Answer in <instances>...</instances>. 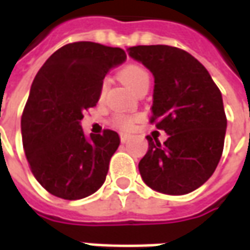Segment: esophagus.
Returning <instances> with one entry per match:
<instances>
[{
  "instance_id": "esophagus-1",
  "label": "esophagus",
  "mask_w": 250,
  "mask_h": 250,
  "mask_svg": "<svg viewBox=\"0 0 250 250\" xmlns=\"http://www.w3.org/2000/svg\"><path fill=\"white\" fill-rule=\"evenodd\" d=\"M130 139V135L128 134H125V132H120V141L125 144V142H127Z\"/></svg>"
}]
</instances>
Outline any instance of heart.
Wrapping results in <instances>:
<instances>
[{
	"mask_svg": "<svg viewBox=\"0 0 250 250\" xmlns=\"http://www.w3.org/2000/svg\"><path fill=\"white\" fill-rule=\"evenodd\" d=\"M120 79L130 87V89L137 93V90L139 87H142L144 84H149V74L139 65H127L120 71ZM108 87V82L104 81L101 84V96L105 94ZM137 123V119L135 118H128V116H118L115 119V125H118L119 128L122 130H131L132 127Z\"/></svg>",
	"mask_w": 250,
	"mask_h": 250,
	"instance_id": "b5f03b06",
	"label": "heart"
}]
</instances>
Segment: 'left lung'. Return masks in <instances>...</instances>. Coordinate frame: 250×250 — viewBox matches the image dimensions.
<instances>
[{"mask_svg":"<svg viewBox=\"0 0 250 250\" xmlns=\"http://www.w3.org/2000/svg\"><path fill=\"white\" fill-rule=\"evenodd\" d=\"M127 52L153 75L150 120L168 135L164 144L147 135L139 174L159 193L188 194L209 179L222 157L227 128L222 93L207 68L182 49L150 45Z\"/></svg>","mask_w":250,"mask_h":250,"instance_id":"left-lung-1","label":"left lung"}]
</instances>
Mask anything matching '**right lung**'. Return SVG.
<instances>
[{"label":"right lung","mask_w":250,"mask_h":250,"mask_svg":"<svg viewBox=\"0 0 250 250\" xmlns=\"http://www.w3.org/2000/svg\"><path fill=\"white\" fill-rule=\"evenodd\" d=\"M127 59L120 47L75 42L56 50L31 84L21 116L28 164L42 188L64 200H81L103 186L120 138L83 132V112L94 106L112 68Z\"/></svg>","instance_id":"1"}]
</instances>
